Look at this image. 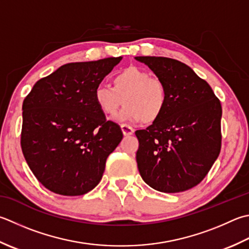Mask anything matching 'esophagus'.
I'll use <instances>...</instances> for the list:
<instances>
[{
	"instance_id": "1",
	"label": "esophagus",
	"mask_w": 249,
	"mask_h": 249,
	"mask_svg": "<svg viewBox=\"0 0 249 249\" xmlns=\"http://www.w3.org/2000/svg\"><path fill=\"white\" fill-rule=\"evenodd\" d=\"M121 129H122V133H123L124 136H129V135L134 134V128L130 127V126L127 124H122Z\"/></svg>"
}]
</instances>
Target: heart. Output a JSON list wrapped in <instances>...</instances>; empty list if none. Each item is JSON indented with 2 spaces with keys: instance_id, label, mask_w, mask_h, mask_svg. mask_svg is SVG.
Listing matches in <instances>:
<instances>
[{
  "instance_id": "b5f03b06",
  "label": "heart",
  "mask_w": 249,
  "mask_h": 249,
  "mask_svg": "<svg viewBox=\"0 0 249 249\" xmlns=\"http://www.w3.org/2000/svg\"><path fill=\"white\" fill-rule=\"evenodd\" d=\"M94 100L107 116H113L124 104L119 118L152 124L166 110L168 90L159 77L139 67L129 66L112 79V86L99 84L94 89Z\"/></svg>"
}]
</instances>
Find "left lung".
Instances as JSON below:
<instances>
[{
    "label": "left lung",
    "instance_id": "1",
    "mask_svg": "<svg viewBox=\"0 0 249 249\" xmlns=\"http://www.w3.org/2000/svg\"><path fill=\"white\" fill-rule=\"evenodd\" d=\"M168 90V104L147 129L136 131L143 181L158 191L178 193L206 177L221 149V104L191 68L166 57H136Z\"/></svg>",
    "mask_w": 249,
    "mask_h": 249
}]
</instances>
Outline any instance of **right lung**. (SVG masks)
I'll list each match as a JSON object with an SVG mask.
<instances>
[{"mask_svg": "<svg viewBox=\"0 0 249 249\" xmlns=\"http://www.w3.org/2000/svg\"><path fill=\"white\" fill-rule=\"evenodd\" d=\"M121 60L67 63L38 80L24 98L21 150L50 191L83 196L100 182L107 158L123 133L97 107L94 89Z\"/></svg>", "mask_w": 249, "mask_h": 249, "instance_id": "add662e5", "label": "right lung"}]
</instances>
